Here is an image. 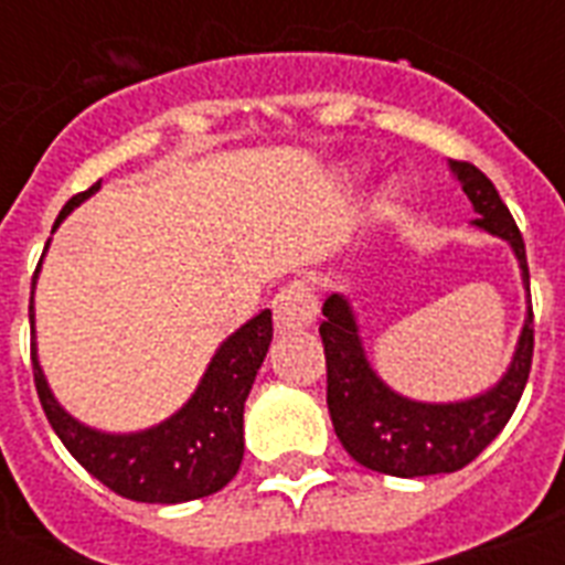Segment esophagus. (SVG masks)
I'll use <instances>...</instances> for the list:
<instances>
[{
	"label": "esophagus",
	"mask_w": 565,
	"mask_h": 565,
	"mask_svg": "<svg viewBox=\"0 0 565 565\" xmlns=\"http://www.w3.org/2000/svg\"><path fill=\"white\" fill-rule=\"evenodd\" d=\"M275 328L278 331H299L317 319V292L308 281H290L275 292L273 299Z\"/></svg>",
	"instance_id": "esophagus-1"
}]
</instances>
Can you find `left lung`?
Segmentation results:
<instances>
[{"label": "left lung", "instance_id": "left-lung-1", "mask_svg": "<svg viewBox=\"0 0 565 565\" xmlns=\"http://www.w3.org/2000/svg\"><path fill=\"white\" fill-rule=\"evenodd\" d=\"M451 172L469 195L478 220L475 225L508 239L516 252L525 290L527 257L525 239L501 202L499 190L475 163L451 161ZM319 337L326 345L328 366V413L343 448L372 472L395 478H425V475L457 472L472 463L516 411L525 393L531 361H534V310L527 308L525 328L519 337L516 354L499 384L487 393L451 404L411 402L393 393L372 372L363 352L352 305L343 296H328L322 305Z\"/></svg>", "mask_w": 565, "mask_h": 565}]
</instances>
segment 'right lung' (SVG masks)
Here are the masks:
<instances>
[{
	"label": "right lung",
	"mask_w": 565,
	"mask_h": 565,
	"mask_svg": "<svg viewBox=\"0 0 565 565\" xmlns=\"http://www.w3.org/2000/svg\"><path fill=\"white\" fill-rule=\"evenodd\" d=\"M99 184L102 181H96L90 190L73 195L57 213L55 228L66 213L96 193ZM29 322L31 370L43 413L66 451L96 481L122 499L146 504H181L220 492L237 475L243 463V407L273 340L269 310H260L255 319H248L246 326L237 328L216 349L195 393L175 416L140 434H102L73 419L55 402L40 370L34 349V305H29Z\"/></svg>",
	"instance_id": "1"
}]
</instances>
